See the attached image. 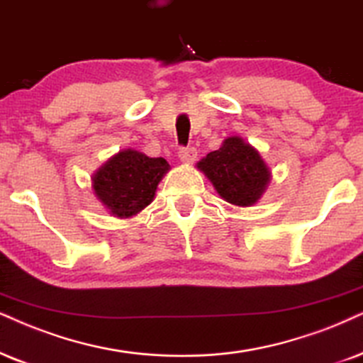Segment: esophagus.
<instances>
[{
	"label": "esophagus",
	"mask_w": 363,
	"mask_h": 363,
	"mask_svg": "<svg viewBox=\"0 0 363 363\" xmlns=\"http://www.w3.org/2000/svg\"><path fill=\"white\" fill-rule=\"evenodd\" d=\"M197 157V150L194 147H182L179 149V159L184 164H192Z\"/></svg>",
	"instance_id": "1"
}]
</instances>
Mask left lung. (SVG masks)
<instances>
[{
	"label": "left lung",
	"mask_w": 363,
	"mask_h": 363,
	"mask_svg": "<svg viewBox=\"0 0 363 363\" xmlns=\"http://www.w3.org/2000/svg\"><path fill=\"white\" fill-rule=\"evenodd\" d=\"M197 169L226 203L240 208L258 203L272 181V171L258 150L238 135L224 139L221 147L197 162Z\"/></svg>",
	"instance_id": "1"
}]
</instances>
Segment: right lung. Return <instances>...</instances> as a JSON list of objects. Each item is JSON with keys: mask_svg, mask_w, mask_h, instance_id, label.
<instances>
[{"mask_svg": "<svg viewBox=\"0 0 363 363\" xmlns=\"http://www.w3.org/2000/svg\"><path fill=\"white\" fill-rule=\"evenodd\" d=\"M169 169L164 157H147L139 150L123 149L95 171L91 189L113 218L127 219L152 203Z\"/></svg>", "mask_w": 363, "mask_h": 363, "instance_id": "right-lung-1", "label": "right lung"}]
</instances>
